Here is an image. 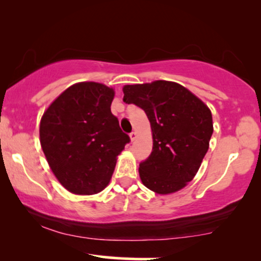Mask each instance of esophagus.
<instances>
[{"instance_id": "1", "label": "esophagus", "mask_w": 261, "mask_h": 261, "mask_svg": "<svg viewBox=\"0 0 261 261\" xmlns=\"http://www.w3.org/2000/svg\"><path fill=\"white\" fill-rule=\"evenodd\" d=\"M129 138H130V141H134L135 139H137V133H135V132H132L129 134Z\"/></svg>"}]
</instances>
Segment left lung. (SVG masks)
Returning <instances> with one entry per match:
<instances>
[{"instance_id":"left-lung-1","label":"left lung","mask_w":261,"mask_h":261,"mask_svg":"<svg viewBox=\"0 0 261 261\" xmlns=\"http://www.w3.org/2000/svg\"><path fill=\"white\" fill-rule=\"evenodd\" d=\"M123 101L145 110L153 148L140 164L142 184L159 195L181 190L194 179L214 132L212 112L183 85L169 81L124 85Z\"/></svg>"}]
</instances>
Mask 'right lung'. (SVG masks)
I'll list each match as a JSON object with an SVG mask.
<instances>
[{"instance_id":"add662e5","label":"right lung","mask_w":261,"mask_h":261,"mask_svg":"<svg viewBox=\"0 0 261 261\" xmlns=\"http://www.w3.org/2000/svg\"><path fill=\"white\" fill-rule=\"evenodd\" d=\"M113 88L81 82L63 91L40 121V144L57 179L74 195H95L112 179L129 142L110 106Z\"/></svg>"}]
</instances>
